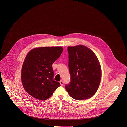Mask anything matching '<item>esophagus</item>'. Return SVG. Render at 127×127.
Segmentation results:
<instances>
[{
	"label": "esophagus",
	"mask_w": 127,
	"mask_h": 127,
	"mask_svg": "<svg viewBox=\"0 0 127 127\" xmlns=\"http://www.w3.org/2000/svg\"><path fill=\"white\" fill-rule=\"evenodd\" d=\"M60 85H61V86H63V85H64V83H63V81H62V80H61V81H60Z\"/></svg>",
	"instance_id": "obj_1"
}]
</instances>
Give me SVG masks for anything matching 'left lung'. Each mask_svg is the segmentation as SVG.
<instances>
[{
    "instance_id": "obj_1",
    "label": "left lung",
    "mask_w": 127,
    "mask_h": 127,
    "mask_svg": "<svg viewBox=\"0 0 127 127\" xmlns=\"http://www.w3.org/2000/svg\"><path fill=\"white\" fill-rule=\"evenodd\" d=\"M67 50L70 82L65 85L66 90L75 100L90 98L96 93L100 84L99 61L95 53L84 45L68 47Z\"/></svg>"
}]
</instances>
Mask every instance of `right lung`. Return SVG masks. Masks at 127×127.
Masks as SVG:
<instances>
[{"label":"right lung","instance_id":"add662e5","mask_svg":"<svg viewBox=\"0 0 127 127\" xmlns=\"http://www.w3.org/2000/svg\"><path fill=\"white\" fill-rule=\"evenodd\" d=\"M62 51L61 47H40L27 54L22 68V83L25 91L34 98L47 100L60 86L53 79L52 64Z\"/></svg>","mask_w":127,"mask_h":127}]
</instances>
